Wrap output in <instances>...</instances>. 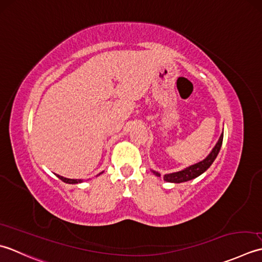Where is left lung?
I'll return each instance as SVG.
<instances>
[{
    "mask_svg": "<svg viewBox=\"0 0 262 262\" xmlns=\"http://www.w3.org/2000/svg\"><path fill=\"white\" fill-rule=\"evenodd\" d=\"M222 143H223V133L220 138V140H218V142L216 143V146L213 147L212 151L208 155L206 159H204V161L198 164L192 165V166L185 168L183 170H180V172L164 175V180L172 183H182V182H186V181H190L192 179L198 178L199 175L206 172V170L210 167V165L213 163V161H215L218 152L221 150ZM152 173L156 176H161V174L155 172V170H152Z\"/></svg>",
    "mask_w": 262,
    "mask_h": 262,
    "instance_id": "obj_1",
    "label": "left lung"
}]
</instances>
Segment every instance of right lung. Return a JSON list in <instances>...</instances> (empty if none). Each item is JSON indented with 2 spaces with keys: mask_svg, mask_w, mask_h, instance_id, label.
<instances>
[{
  "mask_svg": "<svg viewBox=\"0 0 262 262\" xmlns=\"http://www.w3.org/2000/svg\"><path fill=\"white\" fill-rule=\"evenodd\" d=\"M57 178L60 179V180H62L63 182L69 183V184H76V183H80V182H82L81 180H72V179H67V178H63V176H61V175H57Z\"/></svg>",
  "mask_w": 262,
  "mask_h": 262,
  "instance_id": "add662e5",
  "label": "right lung"
}]
</instances>
